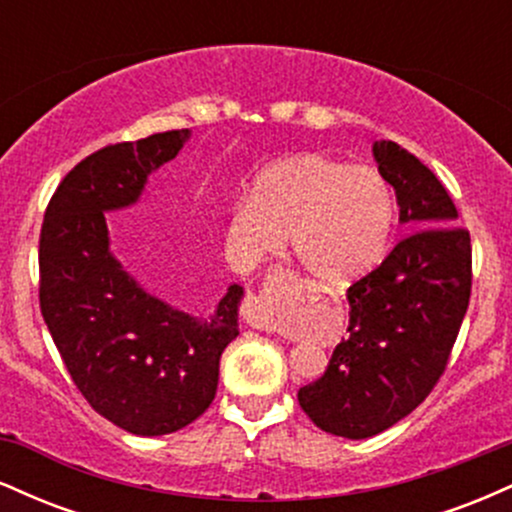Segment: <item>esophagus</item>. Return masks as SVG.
<instances>
[{
  "instance_id": "34e87169",
  "label": "esophagus",
  "mask_w": 512,
  "mask_h": 512,
  "mask_svg": "<svg viewBox=\"0 0 512 512\" xmlns=\"http://www.w3.org/2000/svg\"><path fill=\"white\" fill-rule=\"evenodd\" d=\"M243 317H245V322H248L250 327H255V330H264V332L274 330L272 317H269L267 308H264L260 296H250L248 298V303H245V308H243Z\"/></svg>"
}]
</instances>
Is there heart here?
Returning <instances> with one entry per match:
<instances>
[{
    "label": "heart",
    "instance_id": "b5f03b06",
    "mask_svg": "<svg viewBox=\"0 0 512 512\" xmlns=\"http://www.w3.org/2000/svg\"><path fill=\"white\" fill-rule=\"evenodd\" d=\"M397 204L383 175L325 154H293L252 180L250 197L228 211L226 248L255 264L284 248L317 284L349 286L380 267L395 233Z\"/></svg>",
    "mask_w": 512,
    "mask_h": 512
}]
</instances>
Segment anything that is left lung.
I'll return each instance as SVG.
<instances>
[{"instance_id":"8db88e82","label":"left lung","mask_w":512,"mask_h":512,"mask_svg":"<svg viewBox=\"0 0 512 512\" xmlns=\"http://www.w3.org/2000/svg\"><path fill=\"white\" fill-rule=\"evenodd\" d=\"M409 228L375 272L349 286V337L325 375L298 390L317 428L370 438L411 414L445 373L472 293V240L448 190L414 154L375 142Z\"/></svg>"}]
</instances>
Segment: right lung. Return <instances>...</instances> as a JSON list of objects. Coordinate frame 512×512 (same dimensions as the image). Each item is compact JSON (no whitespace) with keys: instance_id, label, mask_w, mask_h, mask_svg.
Segmentation results:
<instances>
[{"instance_id":"add662e5","label":"right lung","mask_w":512,"mask_h":512,"mask_svg":"<svg viewBox=\"0 0 512 512\" xmlns=\"http://www.w3.org/2000/svg\"><path fill=\"white\" fill-rule=\"evenodd\" d=\"M190 129L110 144L64 175L40 231V313L76 390L134 436L180 431L209 409L223 349L238 337L243 286L209 317L170 308L110 252L105 211L137 204Z\"/></svg>"}]
</instances>
